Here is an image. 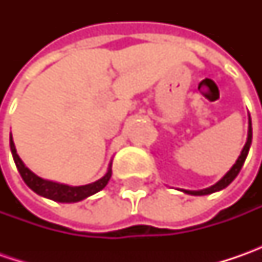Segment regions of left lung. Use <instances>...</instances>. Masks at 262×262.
<instances>
[{
    "label": "left lung",
    "instance_id": "1",
    "mask_svg": "<svg viewBox=\"0 0 262 262\" xmlns=\"http://www.w3.org/2000/svg\"><path fill=\"white\" fill-rule=\"evenodd\" d=\"M251 143H252V124H251V116L248 115V137H247V143L242 148L241 155L237 157V160L235 162V165L230 167L226 172V175L223 176L220 181H217L214 185L208 186L206 189H200V191H189V189H181L182 192H185L188 195H208V194H213V192H217V191H222L225 189L227 185H230L233 182V179L236 178L237 173L241 172V169L245 163V159L248 156V151H249V147H251Z\"/></svg>",
    "mask_w": 262,
    "mask_h": 262
}]
</instances>
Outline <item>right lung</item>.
I'll list each match as a JSON object with an SVG mask.
<instances>
[{
    "mask_svg": "<svg viewBox=\"0 0 262 262\" xmlns=\"http://www.w3.org/2000/svg\"><path fill=\"white\" fill-rule=\"evenodd\" d=\"M10 148H11V155H13V159H14L17 170L20 172V175H21L23 181L26 182V185L29 186L32 191H35L37 195L49 198V200L56 201V203H78V201L84 200L87 196L93 195L96 192L102 191L107 185V182H109V179L112 176V162H111L105 175L102 176L100 179H97L96 182L81 186H71L66 185V184H59V182H54V181L43 179V178L37 176L29 167L26 166L25 163H23V160L17 155L14 141H13V137L11 136H10Z\"/></svg>",
    "mask_w": 262,
    "mask_h": 262,
    "instance_id": "right-lung-1",
    "label": "right lung"
}]
</instances>
